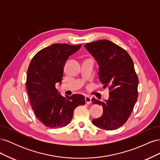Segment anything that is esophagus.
Returning a JSON list of instances; mask_svg holds the SVG:
<instances>
[{
    "label": "esophagus",
    "instance_id": "1",
    "mask_svg": "<svg viewBox=\"0 0 160 160\" xmlns=\"http://www.w3.org/2000/svg\"><path fill=\"white\" fill-rule=\"evenodd\" d=\"M85 102H86L87 104H90V103H91V98H90L89 96H88V95L85 96Z\"/></svg>",
    "mask_w": 160,
    "mask_h": 160
}]
</instances>
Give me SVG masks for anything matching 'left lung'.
Masks as SVG:
<instances>
[{
  "mask_svg": "<svg viewBox=\"0 0 160 160\" xmlns=\"http://www.w3.org/2000/svg\"><path fill=\"white\" fill-rule=\"evenodd\" d=\"M85 47L99 65L103 88L110 91L104 102L92 99L103 108V115L92 123L105 130L117 129L127 122L138 99L139 81L133 62L126 51L108 40L87 43Z\"/></svg>",
  "mask_w": 160,
  "mask_h": 160,
  "instance_id": "obj_1",
  "label": "left lung"
}]
</instances>
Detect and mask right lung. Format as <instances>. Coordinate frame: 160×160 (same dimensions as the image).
I'll return each instance as SVG.
<instances>
[{
    "label": "right lung",
    "instance_id": "add662e5",
    "mask_svg": "<svg viewBox=\"0 0 160 160\" xmlns=\"http://www.w3.org/2000/svg\"><path fill=\"white\" fill-rule=\"evenodd\" d=\"M81 47L52 44L38 51L28 66L26 85L30 103L37 119L48 128L65 127L77 106L85 104L83 95L65 98L55 88L57 83H61L67 60Z\"/></svg>",
    "mask_w": 160,
    "mask_h": 160
}]
</instances>
